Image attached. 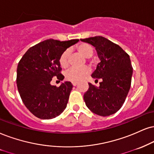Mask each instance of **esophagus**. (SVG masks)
<instances>
[{
	"mask_svg": "<svg viewBox=\"0 0 154 154\" xmlns=\"http://www.w3.org/2000/svg\"><path fill=\"white\" fill-rule=\"evenodd\" d=\"M72 84H73V86H77L78 82H75V81H73V82H72Z\"/></svg>",
	"mask_w": 154,
	"mask_h": 154,
	"instance_id": "obj_1",
	"label": "esophagus"
}]
</instances>
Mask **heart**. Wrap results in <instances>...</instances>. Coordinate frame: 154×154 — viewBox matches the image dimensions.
I'll use <instances>...</instances> for the list:
<instances>
[{
	"label": "heart",
	"instance_id": "heart-1",
	"mask_svg": "<svg viewBox=\"0 0 154 154\" xmlns=\"http://www.w3.org/2000/svg\"><path fill=\"white\" fill-rule=\"evenodd\" d=\"M78 51L86 58H90L94 54V49L91 45L82 43L77 46ZM68 56L69 51L66 50L60 55L59 63L62 68H67L68 66ZM90 73V68L87 66L83 68H72L66 73V77L68 80L72 81H80L83 80Z\"/></svg>",
	"mask_w": 154,
	"mask_h": 154
}]
</instances>
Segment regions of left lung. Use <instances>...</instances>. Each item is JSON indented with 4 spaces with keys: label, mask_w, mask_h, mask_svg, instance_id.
<instances>
[{
    "label": "left lung",
    "mask_w": 154,
    "mask_h": 154,
    "mask_svg": "<svg viewBox=\"0 0 154 154\" xmlns=\"http://www.w3.org/2000/svg\"><path fill=\"white\" fill-rule=\"evenodd\" d=\"M81 41L95 47L100 60L91 76L102 81L99 87L88 83V90L83 96L86 105L98 116L113 114L123 106L130 90L133 75L130 57L119 45L104 37Z\"/></svg>",
    "instance_id": "1"
}]
</instances>
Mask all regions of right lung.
<instances>
[{
	"label": "right lung",
	"instance_id": "add662e5",
	"mask_svg": "<svg viewBox=\"0 0 154 154\" xmlns=\"http://www.w3.org/2000/svg\"><path fill=\"white\" fill-rule=\"evenodd\" d=\"M79 41L45 40L28 49L19 61L17 87L24 105L35 116L54 119L66 108L73 85L65 81L56 87L51 81L54 76L63 80L64 76L60 73V56Z\"/></svg>",
	"mask_w": 154,
	"mask_h": 154
}]
</instances>
